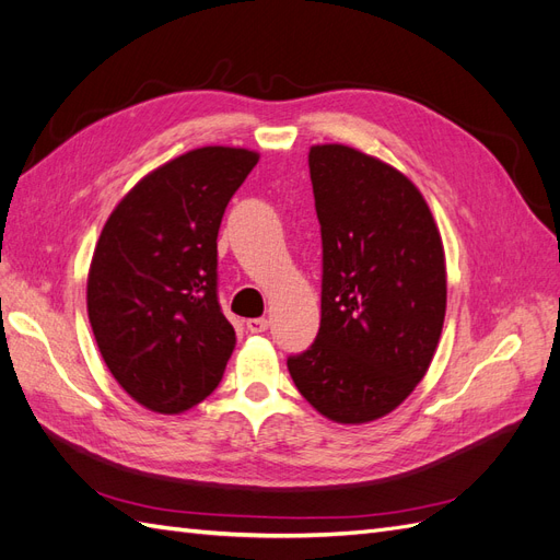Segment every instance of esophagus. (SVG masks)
Masks as SVG:
<instances>
[{"label": "esophagus", "mask_w": 560, "mask_h": 560, "mask_svg": "<svg viewBox=\"0 0 560 560\" xmlns=\"http://www.w3.org/2000/svg\"><path fill=\"white\" fill-rule=\"evenodd\" d=\"M245 327H247V331H252V334H261V331L268 329V319H266V317H252V319L245 322Z\"/></svg>", "instance_id": "34e87169"}]
</instances>
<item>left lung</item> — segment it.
<instances>
[{
  "instance_id": "left-lung-1",
  "label": "left lung",
  "mask_w": 560,
  "mask_h": 560,
  "mask_svg": "<svg viewBox=\"0 0 560 560\" xmlns=\"http://www.w3.org/2000/svg\"><path fill=\"white\" fill-rule=\"evenodd\" d=\"M322 231V319L287 360L317 413L362 425L395 411L428 374L446 315L442 233L418 186L346 144L308 151Z\"/></svg>"
}]
</instances>
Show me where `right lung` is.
Here are the masks:
<instances>
[{
    "label": "right lung",
    "mask_w": 560,
    "mask_h": 560,
    "mask_svg": "<svg viewBox=\"0 0 560 560\" xmlns=\"http://www.w3.org/2000/svg\"><path fill=\"white\" fill-rule=\"evenodd\" d=\"M257 161L243 147L186 151L135 184L100 233L86 284L93 336L149 411H189L224 376L235 331L217 301V233Z\"/></svg>",
    "instance_id": "add662e5"
}]
</instances>
